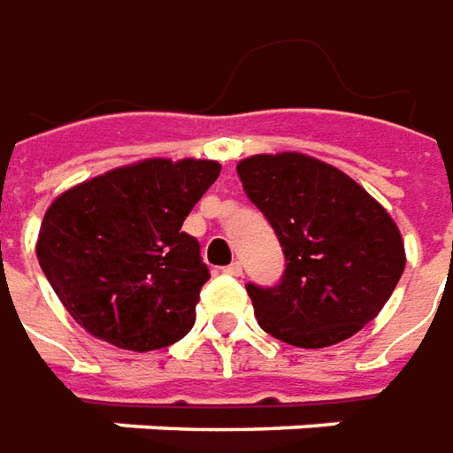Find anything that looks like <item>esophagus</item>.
I'll use <instances>...</instances> for the list:
<instances>
[{"label": "esophagus", "mask_w": 453, "mask_h": 453, "mask_svg": "<svg viewBox=\"0 0 453 453\" xmlns=\"http://www.w3.org/2000/svg\"><path fill=\"white\" fill-rule=\"evenodd\" d=\"M224 273H226V275H234V278H239V275H242V273H243L242 263H239V261L229 263V265L224 268Z\"/></svg>", "instance_id": "1"}]
</instances>
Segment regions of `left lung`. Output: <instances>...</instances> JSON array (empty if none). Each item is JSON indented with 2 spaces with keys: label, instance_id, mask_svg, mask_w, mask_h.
I'll use <instances>...</instances> for the list:
<instances>
[{
  "label": "left lung",
  "instance_id": "left-lung-1",
  "mask_svg": "<svg viewBox=\"0 0 453 453\" xmlns=\"http://www.w3.org/2000/svg\"><path fill=\"white\" fill-rule=\"evenodd\" d=\"M236 173L288 261L278 285H246L258 324L300 349L339 344L364 329L405 271L390 214L346 173L303 153L251 156Z\"/></svg>",
  "mask_w": 453,
  "mask_h": 453
}]
</instances>
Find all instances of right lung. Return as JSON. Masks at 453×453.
Instances as JSON below:
<instances>
[{
  "mask_svg": "<svg viewBox=\"0 0 453 453\" xmlns=\"http://www.w3.org/2000/svg\"><path fill=\"white\" fill-rule=\"evenodd\" d=\"M219 170L217 160H141L48 207L38 263L80 326L129 351H156L190 332L210 271L180 226Z\"/></svg>",
  "mask_w": 453,
  "mask_h": 453,
  "instance_id": "obj_1",
  "label": "right lung"
}]
</instances>
